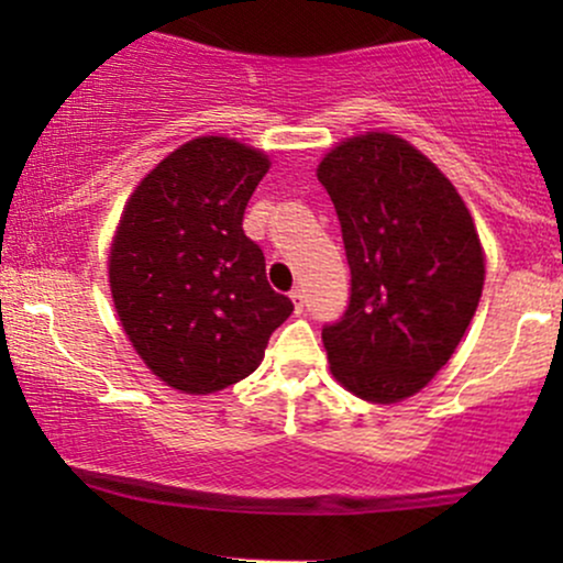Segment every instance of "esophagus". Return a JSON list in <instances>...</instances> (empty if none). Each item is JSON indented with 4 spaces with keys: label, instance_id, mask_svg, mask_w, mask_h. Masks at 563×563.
<instances>
[{
    "label": "esophagus",
    "instance_id": "esophagus-1",
    "mask_svg": "<svg viewBox=\"0 0 563 563\" xmlns=\"http://www.w3.org/2000/svg\"><path fill=\"white\" fill-rule=\"evenodd\" d=\"M290 301H294L296 314H301L303 312V303H307V296H303L301 288H294V290H290Z\"/></svg>",
    "mask_w": 563,
    "mask_h": 563
}]
</instances>
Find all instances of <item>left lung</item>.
<instances>
[{
    "label": "left lung",
    "mask_w": 563,
    "mask_h": 563,
    "mask_svg": "<svg viewBox=\"0 0 563 563\" xmlns=\"http://www.w3.org/2000/svg\"><path fill=\"white\" fill-rule=\"evenodd\" d=\"M318 179L333 200L352 294L322 328L331 371L367 402L421 391L461 344L479 303L484 254L450 179L394 134L333 147Z\"/></svg>",
    "instance_id": "8db88e82"
}]
</instances>
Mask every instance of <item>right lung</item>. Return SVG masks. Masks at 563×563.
Returning a JSON list of instances; mask_svg holds the SVG:
<instances>
[{
  "mask_svg": "<svg viewBox=\"0 0 563 563\" xmlns=\"http://www.w3.org/2000/svg\"><path fill=\"white\" fill-rule=\"evenodd\" d=\"M267 169V156L235 140H190L142 179L121 214L111 249L115 312L145 365L174 389L238 384L294 312L243 232Z\"/></svg>",
  "mask_w": 563,
  "mask_h": 563,
  "instance_id": "1",
  "label": "right lung"
}]
</instances>
